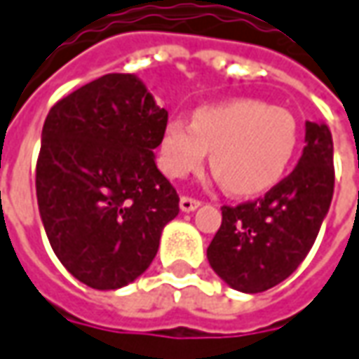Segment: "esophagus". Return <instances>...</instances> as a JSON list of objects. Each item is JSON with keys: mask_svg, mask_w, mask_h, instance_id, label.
Here are the masks:
<instances>
[{"mask_svg": "<svg viewBox=\"0 0 359 359\" xmlns=\"http://www.w3.org/2000/svg\"><path fill=\"white\" fill-rule=\"evenodd\" d=\"M201 203L197 201V199H191V197H182L180 199V209L185 211V213H189V211H196Z\"/></svg>", "mask_w": 359, "mask_h": 359, "instance_id": "34e87169", "label": "esophagus"}]
</instances>
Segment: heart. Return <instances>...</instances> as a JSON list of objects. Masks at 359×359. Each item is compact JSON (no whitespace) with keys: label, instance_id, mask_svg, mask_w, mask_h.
Here are the masks:
<instances>
[{"label":"heart","instance_id":"obj_1","mask_svg":"<svg viewBox=\"0 0 359 359\" xmlns=\"http://www.w3.org/2000/svg\"><path fill=\"white\" fill-rule=\"evenodd\" d=\"M297 140V118L286 108L237 98L196 108L191 122L172 118L163 128L160 165L180 180L197 172L211 150V165L227 191L259 196L283 180Z\"/></svg>","mask_w":359,"mask_h":359}]
</instances>
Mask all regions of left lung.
I'll list each match as a JSON object with an SVG mask.
<instances>
[{"mask_svg": "<svg viewBox=\"0 0 359 359\" xmlns=\"http://www.w3.org/2000/svg\"><path fill=\"white\" fill-rule=\"evenodd\" d=\"M292 174L263 199L221 209L208 261L231 288L255 294L292 275L306 259L334 194V144L326 124L306 122Z\"/></svg>", "mask_w": 359, "mask_h": 359, "instance_id": "obj_1", "label": "left lung"}]
</instances>
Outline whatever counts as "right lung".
<instances>
[{"label": "right lung", "instance_id": "1", "mask_svg": "<svg viewBox=\"0 0 359 359\" xmlns=\"http://www.w3.org/2000/svg\"><path fill=\"white\" fill-rule=\"evenodd\" d=\"M168 110L136 74L110 73L50 108L37 203L53 251L96 290L134 283L158 252L180 197L156 165Z\"/></svg>", "mask_w": 359, "mask_h": 359}]
</instances>
